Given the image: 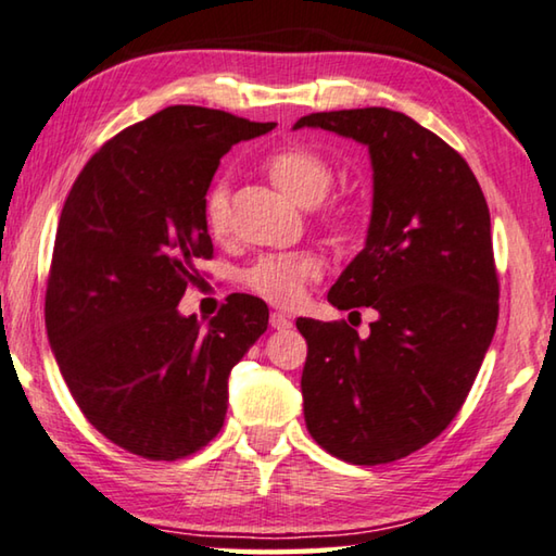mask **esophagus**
<instances>
[{
    "label": "esophagus",
    "instance_id": "1",
    "mask_svg": "<svg viewBox=\"0 0 556 556\" xmlns=\"http://www.w3.org/2000/svg\"><path fill=\"white\" fill-rule=\"evenodd\" d=\"M269 326H271V329H277V331H287V329H292V319H289V316H285V314H279V312H271Z\"/></svg>",
    "mask_w": 556,
    "mask_h": 556
}]
</instances>
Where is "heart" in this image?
<instances>
[{"instance_id":"heart-1","label":"heart","mask_w":556,"mask_h":556,"mask_svg":"<svg viewBox=\"0 0 556 556\" xmlns=\"http://www.w3.org/2000/svg\"><path fill=\"white\" fill-rule=\"evenodd\" d=\"M267 175L299 205L312 207L331 188L333 170L319 153L289 146L267 157ZM205 223L215 237L230 232V185L215 180L205 195ZM324 275V260L312 250L262 254L242 271V285L277 306H294L309 281Z\"/></svg>"}]
</instances>
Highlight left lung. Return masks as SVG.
<instances>
[{"instance_id": "obj_1", "label": "left lung", "mask_w": 556, "mask_h": 556, "mask_svg": "<svg viewBox=\"0 0 556 556\" xmlns=\"http://www.w3.org/2000/svg\"><path fill=\"white\" fill-rule=\"evenodd\" d=\"M304 126L354 138L371 155L366 247L329 302L378 312L366 339L346 321L296 319L309 346L304 420L341 460L393 463L451 426L495 337L490 210L465 157L405 113H312L294 130Z\"/></svg>"}]
</instances>
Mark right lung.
<instances>
[{"label": "right lung", "mask_w": 556, "mask_h": 556, "mask_svg": "<svg viewBox=\"0 0 556 556\" xmlns=\"http://www.w3.org/2000/svg\"><path fill=\"white\" fill-rule=\"evenodd\" d=\"M275 126L167 105L103 143L68 192L47 333L86 420L123 451L178 460L223 428L227 378L267 331L269 309L232 294L202 326L178 304L198 262L213 257L205 195L219 157Z\"/></svg>", "instance_id": "1"}]
</instances>
